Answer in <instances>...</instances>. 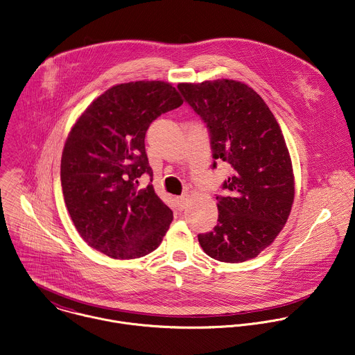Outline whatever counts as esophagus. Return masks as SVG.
I'll return each mask as SVG.
<instances>
[{
  "label": "esophagus",
  "mask_w": 355,
  "mask_h": 355,
  "mask_svg": "<svg viewBox=\"0 0 355 355\" xmlns=\"http://www.w3.org/2000/svg\"><path fill=\"white\" fill-rule=\"evenodd\" d=\"M175 202H177L178 209H180V210H184V209H185V206H187V203H188V195H187V193H184V195L178 196V198L175 199Z\"/></svg>",
  "instance_id": "esophagus-1"
}]
</instances>
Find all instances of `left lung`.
Returning <instances> with one entry per match:
<instances>
[{
  "mask_svg": "<svg viewBox=\"0 0 355 355\" xmlns=\"http://www.w3.org/2000/svg\"><path fill=\"white\" fill-rule=\"evenodd\" d=\"M185 102L206 123L216 160L230 164L217 195L218 223L198 239L207 256L243 263L268 248L288 221L295 177L281 127L263 98L235 80L181 83Z\"/></svg>",
  "mask_w": 355,
  "mask_h": 355,
  "instance_id": "obj_1",
  "label": "left lung"
}]
</instances>
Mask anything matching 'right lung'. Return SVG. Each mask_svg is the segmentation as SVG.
Returning a JSON list of instances; mask_svg holds the SVG:
<instances>
[{"instance_id":"obj_1","label":"right lung","mask_w":355,"mask_h":355,"mask_svg":"<svg viewBox=\"0 0 355 355\" xmlns=\"http://www.w3.org/2000/svg\"><path fill=\"white\" fill-rule=\"evenodd\" d=\"M182 102L164 81L117 84L73 125L62 152L60 182L71 221L88 246L128 260L162 243L173 211L150 184L138 189V178L153 175L145 152L150 123Z\"/></svg>"}]
</instances>
